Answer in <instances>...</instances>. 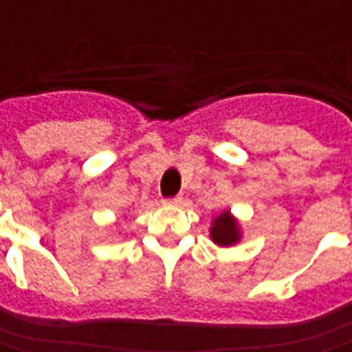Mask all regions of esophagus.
<instances>
[{
    "label": "esophagus",
    "instance_id": "34e87169",
    "mask_svg": "<svg viewBox=\"0 0 352 352\" xmlns=\"http://www.w3.org/2000/svg\"><path fill=\"white\" fill-rule=\"evenodd\" d=\"M183 202V197H173V199L165 200V204H171V206H179Z\"/></svg>",
    "mask_w": 352,
    "mask_h": 352
}]
</instances>
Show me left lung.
Returning <instances> with one entry per match:
<instances>
[{
  "mask_svg": "<svg viewBox=\"0 0 352 352\" xmlns=\"http://www.w3.org/2000/svg\"><path fill=\"white\" fill-rule=\"evenodd\" d=\"M208 232H210V239L218 248H234L243 237L241 224L232 210H222L218 216H214Z\"/></svg>",
  "mask_w": 352,
  "mask_h": 352,
  "instance_id": "left-lung-1",
  "label": "left lung"
}]
</instances>
